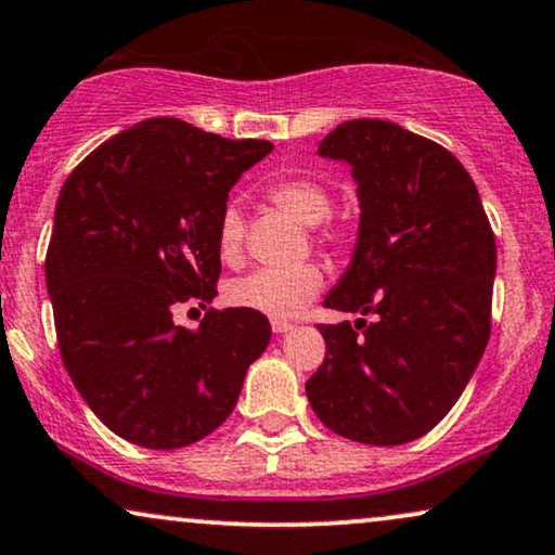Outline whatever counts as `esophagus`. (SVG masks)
Wrapping results in <instances>:
<instances>
[{
	"instance_id": "obj_1",
	"label": "esophagus",
	"mask_w": 555,
	"mask_h": 555,
	"mask_svg": "<svg viewBox=\"0 0 555 555\" xmlns=\"http://www.w3.org/2000/svg\"><path fill=\"white\" fill-rule=\"evenodd\" d=\"M292 327H294L292 322H286V320H271V330H273V333H276V335H284V333H289Z\"/></svg>"
}]
</instances>
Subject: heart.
Returning <instances> with one entry per match:
<instances>
[{
    "mask_svg": "<svg viewBox=\"0 0 555 555\" xmlns=\"http://www.w3.org/2000/svg\"><path fill=\"white\" fill-rule=\"evenodd\" d=\"M266 199L282 212L292 215L301 225H320V241L327 245L346 243V228L330 222L333 192L312 177H284L266 189ZM217 254L228 266H241L245 258V222L235 207H228L217 222ZM325 273L318 263H301L294 269H261L230 284L228 301L241 310L269 318H294L318 297Z\"/></svg>",
    "mask_w": 555,
    "mask_h": 555,
    "instance_id": "b5f03b06",
    "label": "heart"
}]
</instances>
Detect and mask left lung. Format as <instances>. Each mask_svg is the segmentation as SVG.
Masks as SVG:
<instances>
[{"label":"left lung","instance_id":"obj_1","mask_svg":"<svg viewBox=\"0 0 555 555\" xmlns=\"http://www.w3.org/2000/svg\"><path fill=\"white\" fill-rule=\"evenodd\" d=\"M320 156L353 166L361 199L353 261L322 305L374 322L318 325L325 361L307 397L343 438L410 443L448 415L489 343L492 225L461 160L395 122H343Z\"/></svg>","mask_w":555,"mask_h":555}]
</instances>
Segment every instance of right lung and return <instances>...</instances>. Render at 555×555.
Instances as JSON below:
<instances>
[{
	"label": "right lung",
	"mask_w": 555,
	"mask_h": 555,
	"mask_svg": "<svg viewBox=\"0 0 555 555\" xmlns=\"http://www.w3.org/2000/svg\"><path fill=\"white\" fill-rule=\"evenodd\" d=\"M271 149L153 117L91 151L61 186L46 254L61 359L130 443L171 451L217 430L269 346L263 314L209 301L228 192ZM181 306L206 310L199 328L176 325Z\"/></svg>",
	"instance_id": "obj_1"
}]
</instances>
